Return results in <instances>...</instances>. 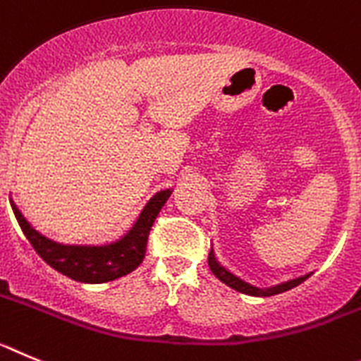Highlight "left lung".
<instances>
[{"label":"left lung","mask_w":361,"mask_h":361,"mask_svg":"<svg viewBox=\"0 0 361 361\" xmlns=\"http://www.w3.org/2000/svg\"><path fill=\"white\" fill-rule=\"evenodd\" d=\"M209 266L210 269H212V274L216 275L221 282H225L226 286L233 288L235 291H241V293H246V295H253V297H271V295H277V293H282V291L291 290V288H295V286H298L300 282L306 281V277H300V279H295V281L291 282H286V284L282 286H277V288H271V290H259V288H253V286L246 284V282L241 281V279H237L235 275H232L230 271H226V269L216 261L212 250H210L209 253Z\"/></svg>","instance_id":"8db88e82"}]
</instances>
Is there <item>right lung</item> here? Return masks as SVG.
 I'll return each instance as SVG.
<instances>
[{
    "mask_svg": "<svg viewBox=\"0 0 361 361\" xmlns=\"http://www.w3.org/2000/svg\"><path fill=\"white\" fill-rule=\"evenodd\" d=\"M169 196H171L169 190L157 194L149 201L140 219L136 221L135 228L122 241L111 246H102V248L57 245V243L50 241L39 232H35L28 225L27 219L23 217V214L16 209L14 203H12V210H14L16 219H18L23 233L27 235L39 257L43 259L47 264H50L59 274L66 275L77 282L100 284V282L115 281L122 275L131 274L133 269L140 266V262L145 257V250H147L149 232H151L154 219L158 217Z\"/></svg>",
    "mask_w": 361,
    "mask_h": 361,
    "instance_id": "right-lung-1",
    "label": "right lung"
}]
</instances>
